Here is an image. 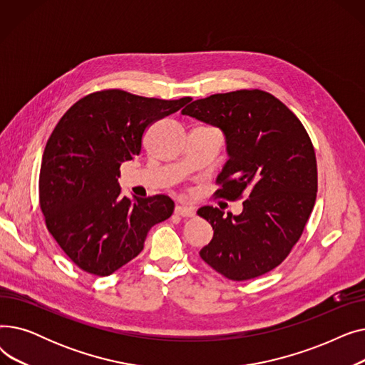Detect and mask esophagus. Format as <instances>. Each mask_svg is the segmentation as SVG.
Returning <instances> with one entry per match:
<instances>
[{
  "instance_id": "obj_1",
  "label": "esophagus",
  "mask_w": 365,
  "mask_h": 365,
  "mask_svg": "<svg viewBox=\"0 0 365 365\" xmlns=\"http://www.w3.org/2000/svg\"><path fill=\"white\" fill-rule=\"evenodd\" d=\"M175 213L182 217H192L195 215V210L192 207H187V205H176Z\"/></svg>"
}]
</instances>
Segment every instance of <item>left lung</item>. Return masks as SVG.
<instances>
[{
    "label": "left lung",
    "instance_id": "left-lung-1",
    "mask_svg": "<svg viewBox=\"0 0 365 365\" xmlns=\"http://www.w3.org/2000/svg\"><path fill=\"white\" fill-rule=\"evenodd\" d=\"M182 113L223 133L227 161L216 194L231 201L247 195L238 216H223L213 205L198 210L215 231L201 259L232 281L272 271L299 241L315 205L317 158L308 133L289 108L262 90L213 94Z\"/></svg>",
    "mask_w": 365,
    "mask_h": 365
}]
</instances>
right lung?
I'll return each mask as SVG.
<instances>
[{
  "label": "right lung",
  "instance_id": "add662e5",
  "mask_svg": "<svg viewBox=\"0 0 365 365\" xmlns=\"http://www.w3.org/2000/svg\"><path fill=\"white\" fill-rule=\"evenodd\" d=\"M189 102L98 91L54 127L43 153L40 205L48 232L83 271H118L143 250L149 229L173 215L167 195L123 197L120 167L140 153L146 127Z\"/></svg>",
  "mask_w": 365,
  "mask_h": 365
}]
</instances>
